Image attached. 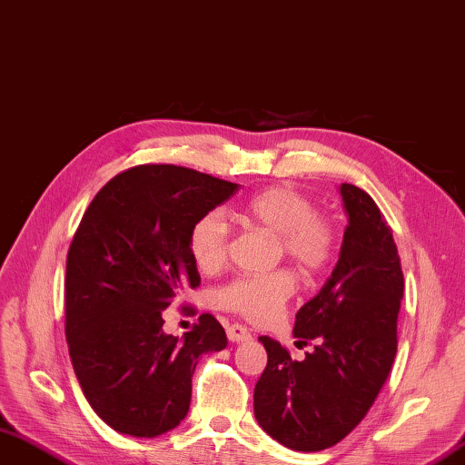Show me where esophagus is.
Wrapping results in <instances>:
<instances>
[{"label":"esophagus","instance_id":"esophagus-1","mask_svg":"<svg viewBox=\"0 0 465 465\" xmlns=\"http://www.w3.org/2000/svg\"><path fill=\"white\" fill-rule=\"evenodd\" d=\"M226 337H229V341H232V343H242V341L252 339L251 331L246 329L244 325H239V323L226 327Z\"/></svg>","mask_w":465,"mask_h":465}]
</instances>
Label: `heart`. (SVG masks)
<instances>
[{
  "label": "heart",
  "mask_w": 465,
  "mask_h": 465,
  "mask_svg": "<svg viewBox=\"0 0 465 465\" xmlns=\"http://www.w3.org/2000/svg\"><path fill=\"white\" fill-rule=\"evenodd\" d=\"M242 221L279 236L282 251L305 271H319L333 257L335 232L323 216L315 214L309 198L291 186H271L252 194L239 208ZM229 229L219 211L198 219L188 234V251L198 271L213 272L226 259ZM297 287L295 274L277 269L262 274H241L216 292L223 309L267 323L277 317Z\"/></svg>",
  "instance_id": "b5f03b06"
}]
</instances>
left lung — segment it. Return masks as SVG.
<instances>
[{
  "mask_svg": "<svg viewBox=\"0 0 465 465\" xmlns=\"http://www.w3.org/2000/svg\"><path fill=\"white\" fill-rule=\"evenodd\" d=\"M347 214L339 261L327 282L297 312V343L315 351L291 359L279 341L261 337L269 363L254 385V418L295 451H321L351 433L391 371L403 271L391 229L375 201L339 186Z\"/></svg>",
  "mask_w": 465,
  "mask_h": 465,
  "instance_id": "1",
  "label": "left lung"
}]
</instances>
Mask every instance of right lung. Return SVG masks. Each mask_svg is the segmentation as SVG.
<instances>
[{"label": "right lung", "mask_w": 465, "mask_h": 465, "mask_svg": "<svg viewBox=\"0 0 465 465\" xmlns=\"http://www.w3.org/2000/svg\"><path fill=\"white\" fill-rule=\"evenodd\" d=\"M239 184L173 164L114 176L84 213L65 262V339L92 410L112 430L156 438L186 418L198 357L223 351L213 315L183 337L163 311L201 285L188 234Z\"/></svg>", "instance_id": "add662e5"}]
</instances>
